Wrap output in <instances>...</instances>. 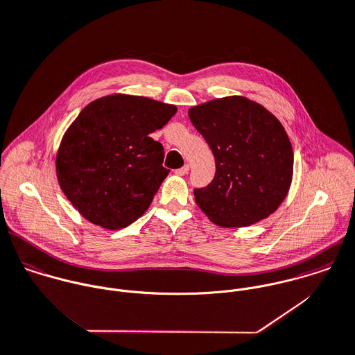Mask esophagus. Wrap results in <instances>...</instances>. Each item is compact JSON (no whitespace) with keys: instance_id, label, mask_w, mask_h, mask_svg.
I'll use <instances>...</instances> for the list:
<instances>
[{"instance_id":"esophagus-1","label":"esophagus","mask_w":355,"mask_h":355,"mask_svg":"<svg viewBox=\"0 0 355 355\" xmlns=\"http://www.w3.org/2000/svg\"><path fill=\"white\" fill-rule=\"evenodd\" d=\"M189 171H190V165H189V164H186L184 166H182V168L176 169V171H175V173H176V175H179V176H184Z\"/></svg>"}]
</instances>
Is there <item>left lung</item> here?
I'll return each instance as SVG.
<instances>
[{"instance_id": "8db88e82", "label": "left lung", "mask_w": 355, "mask_h": 355, "mask_svg": "<svg viewBox=\"0 0 355 355\" xmlns=\"http://www.w3.org/2000/svg\"><path fill=\"white\" fill-rule=\"evenodd\" d=\"M189 117L216 164L214 180L194 189L201 211L222 227L250 226L275 212L293 175V150L281 122L243 96L194 106Z\"/></svg>"}]
</instances>
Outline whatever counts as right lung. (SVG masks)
<instances>
[{
  "instance_id": "1",
  "label": "right lung",
  "mask_w": 355,
  "mask_h": 355,
  "mask_svg": "<svg viewBox=\"0 0 355 355\" xmlns=\"http://www.w3.org/2000/svg\"><path fill=\"white\" fill-rule=\"evenodd\" d=\"M176 112L148 98L110 95L78 114L60 143L56 173L87 220L119 230L147 211L169 173L162 144L148 135Z\"/></svg>"
}]
</instances>
